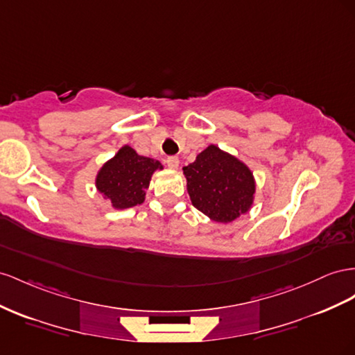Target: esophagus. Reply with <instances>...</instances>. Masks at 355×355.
I'll return each mask as SVG.
<instances>
[{
  "mask_svg": "<svg viewBox=\"0 0 355 355\" xmlns=\"http://www.w3.org/2000/svg\"><path fill=\"white\" fill-rule=\"evenodd\" d=\"M166 162H167V166H168L170 168H178V166H179V158H178V157H167Z\"/></svg>",
  "mask_w": 355,
  "mask_h": 355,
  "instance_id": "esophagus-1",
  "label": "esophagus"
}]
</instances>
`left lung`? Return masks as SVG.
I'll list each match as a JSON object with an SVG mask.
<instances>
[{
  "label": "left lung",
  "mask_w": 355,
  "mask_h": 355,
  "mask_svg": "<svg viewBox=\"0 0 355 355\" xmlns=\"http://www.w3.org/2000/svg\"><path fill=\"white\" fill-rule=\"evenodd\" d=\"M193 206L216 223H232L252 205L255 182L243 162L210 145L184 167Z\"/></svg>",
  "instance_id": "obj_1"
}]
</instances>
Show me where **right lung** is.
Wrapping results in <instances>:
<instances>
[{
  "instance_id": "right-lung-1",
  "label": "right lung",
  "mask_w": 355,
  "mask_h": 355,
  "mask_svg": "<svg viewBox=\"0 0 355 355\" xmlns=\"http://www.w3.org/2000/svg\"><path fill=\"white\" fill-rule=\"evenodd\" d=\"M157 168H162L159 161L139 155L130 146H123L107 161L97 176V189L112 201L113 207L127 209L143 203L145 189Z\"/></svg>"
}]
</instances>
